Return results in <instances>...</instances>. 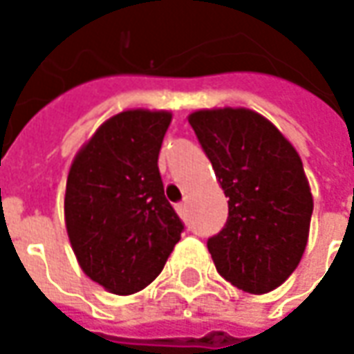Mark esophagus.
<instances>
[{"mask_svg": "<svg viewBox=\"0 0 354 354\" xmlns=\"http://www.w3.org/2000/svg\"><path fill=\"white\" fill-rule=\"evenodd\" d=\"M174 209H176V212L180 214V216H184V209H185L184 203H176V205H174Z\"/></svg>", "mask_w": 354, "mask_h": 354, "instance_id": "34e87169", "label": "esophagus"}]
</instances>
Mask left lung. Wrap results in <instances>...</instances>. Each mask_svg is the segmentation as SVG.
<instances>
[{
    "label": "left lung",
    "instance_id": "obj_1",
    "mask_svg": "<svg viewBox=\"0 0 354 354\" xmlns=\"http://www.w3.org/2000/svg\"><path fill=\"white\" fill-rule=\"evenodd\" d=\"M224 195L228 220L207 247L218 274L263 295L297 268L308 241L313 194L295 147L268 118L243 107L189 117Z\"/></svg>",
    "mask_w": 354,
    "mask_h": 354
}]
</instances>
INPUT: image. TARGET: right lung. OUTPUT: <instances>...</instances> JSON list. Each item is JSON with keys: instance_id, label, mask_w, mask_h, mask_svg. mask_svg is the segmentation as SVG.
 Returning <instances> with one entry per match:
<instances>
[{"instance_id": "1", "label": "right lung", "mask_w": 354, "mask_h": 354, "mask_svg": "<svg viewBox=\"0 0 354 354\" xmlns=\"http://www.w3.org/2000/svg\"><path fill=\"white\" fill-rule=\"evenodd\" d=\"M170 120L169 111H122L95 130L68 170L71 245L84 274L115 295L147 288L184 230L157 167Z\"/></svg>"}]
</instances>
